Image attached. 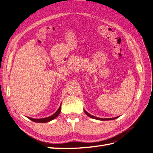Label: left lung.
I'll return each instance as SVG.
<instances>
[{
	"label": "left lung",
	"mask_w": 153,
	"mask_h": 153,
	"mask_svg": "<svg viewBox=\"0 0 153 153\" xmlns=\"http://www.w3.org/2000/svg\"><path fill=\"white\" fill-rule=\"evenodd\" d=\"M84 111H85V114L88 116V117H91V118H93V119H95V120H101V121H107V120H115L116 119V118H117L118 117H112V118H100V117H96V116H92V115H90L89 113H88L86 110H84Z\"/></svg>",
	"instance_id": "8db88e82"
}]
</instances>
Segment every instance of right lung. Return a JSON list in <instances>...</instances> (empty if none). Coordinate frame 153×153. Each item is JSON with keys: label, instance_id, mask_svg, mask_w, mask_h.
Listing matches in <instances>:
<instances>
[{"label": "right lung", "instance_id": "right-lung-1", "mask_svg": "<svg viewBox=\"0 0 153 153\" xmlns=\"http://www.w3.org/2000/svg\"><path fill=\"white\" fill-rule=\"evenodd\" d=\"M61 110V104L60 105V106H59V109L57 110V111L51 116L47 117H45V118H41V119H34V118L30 117H27V118L30 119V120L34 121V122H36V123H47V122H49V121H50L53 120L55 119V118L59 116V114H60Z\"/></svg>", "mask_w": 153, "mask_h": 153}]
</instances>
